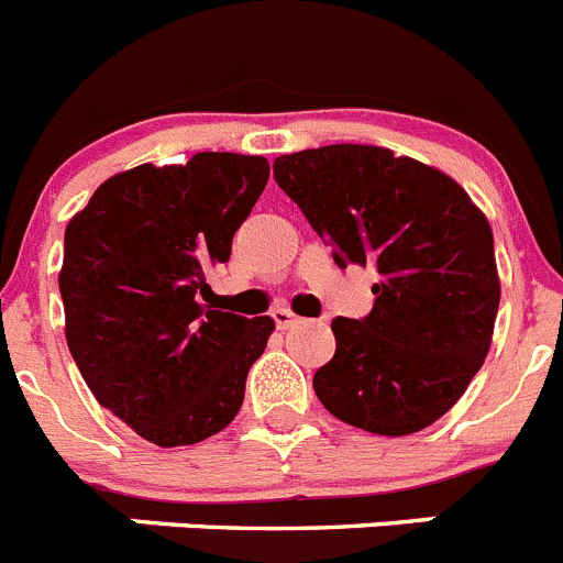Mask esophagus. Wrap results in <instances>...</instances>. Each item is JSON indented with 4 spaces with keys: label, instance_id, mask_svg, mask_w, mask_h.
<instances>
[{
    "label": "esophagus",
    "instance_id": "esophagus-1",
    "mask_svg": "<svg viewBox=\"0 0 563 563\" xmlns=\"http://www.w3.org/2000/svg\"><path fill=\"white\" fill-rule=\"evenodd\" d=\"M273 321H276L278 330H290V327L298 324L301 318H298L296 312H290V310H285V307H282V310H273Z\"/></svg>",
    "mask_w": 563,
    "mask_h": 563
}]
</instances>
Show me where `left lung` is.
Instances as JSON below:
<instances>
[{
	"mask_svg": "<svg viewBox=\"0 0 563 563\" xmlns=\"http://www.w3.org/2000/svg\"><path fill=\"white\" fill-rule=\"evenodd\" d=\"M273 174L338 267L377 271L369 316L332 321L318 400L369 434L429 429L490 350L501 287L487 217L449 174L380 146L282 154Z\"/></svg>",
	"mask_w": 563,
	"mask_h": 563,
	"instance_id": "8db88e82",
	"label": "left lung"
}]
</instances>
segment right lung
Instances as JSON below:
<instances>
[{
	"mask_svg": "<svg viewBox=\"0 0 563 563\" xmlns=\"http://www.w3.org/2000/svg\"><path fill=\"white\" fill-rule=\"evenodd\" d=\"M267 177L258 154L143 163L101 183L64 231L58 290L73 361L103 409L161 449L225 429L276 327L197 301Z\"/></svg>",
	"mask_w": 563,
	"mask_h": 563,
	"instance_id": "add662e5",
	"label": "right lung"
}]
</instances>
